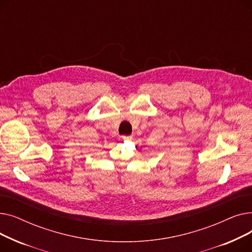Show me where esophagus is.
<instances>
[{"label":"esophagus","mask_w":252,"mask_h":252,"mask_svg":"<svg viewBox=\"0 0 252 252\" xmlns=\"http://www.w3.org/2000/svg\"><path fill=\"white\" fill-rule=\"evenodd\" d=\"M119 140L128 141V140H131V136H121V137H119Z\"/></svg>","instance_id":"34e87169"}]
</instances>
